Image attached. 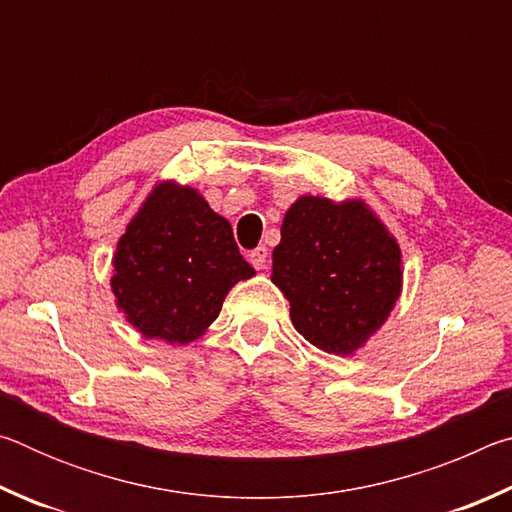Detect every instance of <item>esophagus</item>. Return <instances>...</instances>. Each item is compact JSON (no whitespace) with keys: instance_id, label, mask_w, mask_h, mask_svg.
Returning <instances> with one entry per match:
<instances>
[{"instance_id":"1","label":"esophagus","mask_w":512,"mask_h":512,"mask_svg":"<svg viewBox=\"0 0 512 512\" xmlns=\"http://www.w3.org/2000/svg\"><path fill=\"white\" fill-rule=\"evenodd\" d=\"M250 264H253L257 271H262V268H266V262H268V250L264 246H257L255 250H250Z\"/></svg>"}]
</instances>
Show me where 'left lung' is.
Wrapping results in <instances>:
<instances>
[{
	"instance_id": "obj_1",
	"label": "left lung",
	"mask_w": 512,
	"mask_h": 512,
	"mask_svg": "<svg viewBox=\"0 0 512 512\" xmlns=\"http://www.w3.org/2000/svg\"><path fill=\"white\" fill-rule=\"evenodd\" d=\"M271 280L291 323L329 354H354L386 323L402 291V250L363 201L300 196L282 221Z\"/></svg>"
}]
</instances>
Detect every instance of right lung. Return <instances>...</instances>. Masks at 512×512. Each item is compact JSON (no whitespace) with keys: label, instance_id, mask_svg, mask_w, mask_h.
Masks as SVG:
<instances>
[{"label":"right lung","instance_id":"obj_1","mask_svg":"<svg viewBox=\"0 0 512 512\" xmlns=\"http://www.w3.org/2000/svg\"><path fill=\"white\" fill-rule=\"evenodd\" d=\"M110 287L144 339L185 345L205 334L228 291L255 271L230 223L192 187L160 183L142 203L112 257Z\"/></svg>","mask_w":512,"mask_h":512}]
</instances>
